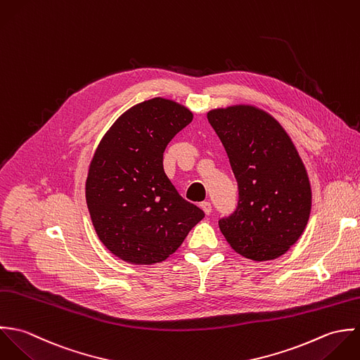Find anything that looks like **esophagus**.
<instances>
[{
  "label": "esophagus",
  "mask_w": 360,
  "mask_h": 360,
  "mask_svg": "<svg viewBox=\"0 0 360 360\" xmlns=\"http://www.w3.org/2000/svg\"><path fill=\"white\" fill-rule=\"evenodd\" d=\"M200 207H202V210H203L207 216L212 213V203H210V202H202V203H200Z\"/></svg>",
  "instance_id": "1"
}]
</instances>
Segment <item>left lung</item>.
<instances>
[{"label": "left lung", "instance_id": "8db88e82", "mask_svg": "<svg viewBox=\"0 0 360 360\" xmlns=\"http://www.w3.org/2000/svg\"><path fill=\"white\" fill-rule=\"evenodd\" d=\"M238 182L235 212L218 221L235 252L264 262L277 259L299 239L311 209L304 165L284 128L252 105L207 114Z\"/></svg>", "mask_w": 360, "mask_h": 360}]
</instances>
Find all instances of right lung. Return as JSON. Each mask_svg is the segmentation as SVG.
Instances as JSON below:
<instances>
[{"label":"right lung","mask_w":360,"mask_h":360,"mask_svg":"<svg viewBox=\"0 0 360 360\" xmlns=\"http://www.w3.org/2000/svg\"><path fill=\"white\" fill-rule=\"evenodd\" d=\"M193 114L155 97L124 112L104 135L89 167L86 203L104 246L132 264L169 257L205 217L164 172L162 154Z\"/></svg>","instance_id":"add662e5"}]
</instances>
